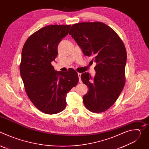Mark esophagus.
Returning <instances> with one entry per match:
<instances>
[{"label": "esophagus", "instance_id": "34e87169", "mask_svg": "<svg viewBox=\"0 0 149 149\" xmlns=\"http://www.w3.org/2000/svg\"><path fill=\"white\" fill-rule=\"evenodd\" d=\"M81 73H78V75L79 77V82H82V81L81 79Z\"/></svg>", "mask_w": 149, "mask_h": 149}]
</instances>
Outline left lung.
Listing matches in <instances>:
<instances>
[{
    "label": "left lung",
    "mask_w": 149,
    "mask_h": 149,
    "mask_svg": "<svg viewBox=\"0 0 149 149\" xmlns=\"http://www.w3.org/2000/svg\"><path fill=\"white\" fill-rule=\"evenodd\" d=\"M69 35L83 54L94 56L97 63L94 78L88 72L81 75L88 87L83 96L85 107L93 113L105 111L115 103L125 84L127 52L123 42L112 28L100 22L74 24Z\"/></svg>",
    "instance_id": "left-lung-1"
}]
</instances>
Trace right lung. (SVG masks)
Masks as SVG:
<instances>
[{
    "mask_svg": "<svg viewBox=\"0 0 149 149\" xmlns=\"http://www.w3.org/2000/svg\"><path fill=\"white\" fill-rule=\"evenodd\" d=\"M70 28V25L45 26L31 35L22 48L20 72L26 93L35 107L47 114L65 109L67 94L78 82L74 69L56 71L51 64L58 55L59 43Z\"/></svg>",
    "mask_w": 149,
    "mask_h": 149,
    "instance_id": "1",
    "label": "right lung"
}]
</instances>
